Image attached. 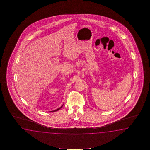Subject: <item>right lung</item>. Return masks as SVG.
Returning <instances> with one entry per match:
<instances>
[{"label":"right lung","mask_w":150,"mask_h":150,"mask_svg":"<svg viewBox=\"0 0 150 150\" xmlns=\"http://www.w3.org/2000/svg\"><path fill=\"white\" fill-rule=\"evenodd\" d=\"M62 107H63V105H62V106H61V107H60V108H59L57 109H56V110H54V111H51V112H56V111H57V110H59V109H61V108H62Z\"/></svg>","instance_id":"1"}]
</instances>
